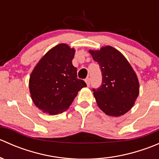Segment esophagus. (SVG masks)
<instances>
[{
  "label": "esophagus",
  "instance_id": "esophagus-1",
  "mask_svg": "<svg viewBox=\"0 0 159 159\" xmlns=\"http://www.w3.org/2000/svg\"><path fill=\"white\" fill-rule=\"evenodd\" d=\"M85 82H86V84H87L88 86H90V84H91V79H90V78H86Z\"/></svg>",
  "mask_w": 159,
  "mask_h": 159
}]
</instances>
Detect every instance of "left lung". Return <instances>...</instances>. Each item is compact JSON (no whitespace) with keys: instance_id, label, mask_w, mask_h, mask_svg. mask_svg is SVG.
<instances>
[{"instance_id":"8db88e82","label":"left lung","mask_w":159,"mask_h":159,"mask_svg":"<svg viewBox=\"0 0 159 159\" xmlns=\"http://www.w3.org/2000/svg\"><path fill=\"white\" fill-rule=\"evenodd\" d=\"M90 53L99 65L102 75L100 87L92 89L98 105L110 116L124 115L139 96L136 74L125 57L114 48L107 46Z\"/></svg>"}]
</instances>
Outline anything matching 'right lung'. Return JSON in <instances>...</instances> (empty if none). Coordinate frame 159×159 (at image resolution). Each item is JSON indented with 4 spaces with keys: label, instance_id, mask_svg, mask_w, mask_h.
<instances>
[{
    "label": "right lung",
    "instance_id": "right-lung-1",
    "mask_svg": "<svg viewBox=\"0 0 159 159\" xmlns=\"http://www.w3.org/2000/svg\"><path fill=\"white\" fill-rule=\"evenodd\" d=\"M75 49L60 44L51 49L30 75L29 89L34 105L50 115L67 110L78 92L87 84L78 79L72 65Z\"/></svg>",
    "mask_w": 159,
    "mask_h": 159
}]
</instances>
